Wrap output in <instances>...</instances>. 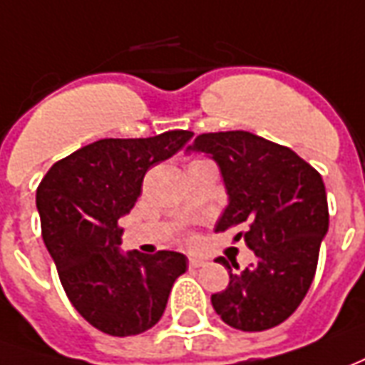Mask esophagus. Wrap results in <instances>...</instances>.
<instances>
[{"label": "esophagus", "instance_id": "esophagus-1", "mask_svg": "<svg viewBox=\"0 0 365 365\" xmlns=\"http://www.w3.org/2000/svg\"><path fill=\"white\" fill-rule=\"evenodd\" d=\"M201 264H203L201 259H197V257H190V269H197Z\"/></svg>", "mask_w": 365, "mask_h": 365}]
</instances>
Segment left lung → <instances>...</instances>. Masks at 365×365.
I'll use <instances>...</instances> for the list:
<instances>
[{
    "instance_id": "obj_1",
    "label": "left lung",
    "mask_w": 365,
    "mask_h": 365,
    "mask_svg": "<svg viewBox=\"0 0 365 365\" xmlns=\"http://www.w3.org/2000/svg\"><path fill=\"white\" fill-rule=\"evenodd\" d=\"M187 152L217 162L229 205L215 231L245 225L257 261L233 272L229 287L211 294L221 320L243 332H261L284 322L314 279L320 243L328 231V201L322 175L290 148L245 130L200 134ZM239 269V267H237Z\"/></svg>"
}]
</instances>
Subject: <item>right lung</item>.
<instances>
[{
	"label": "right lung",
	"instance_id": "obj_1",
	"mask_svg": "<svg viewBox=\"0 0 365 365\" xmlns=\"http://www.w3.org/2000/svg\"><path fill=\"white\" fill-rule=\"evenodd\" d=\"M193 132L104 138L53 164L37 187L41 233L71 304L96 330L136 336L158 324L187 259L175 251L122 253L118 219L130 213L152 165Z\"/></svg>",
	"mask_w": 365,
	"mask_h": 365
}]
</instances>
